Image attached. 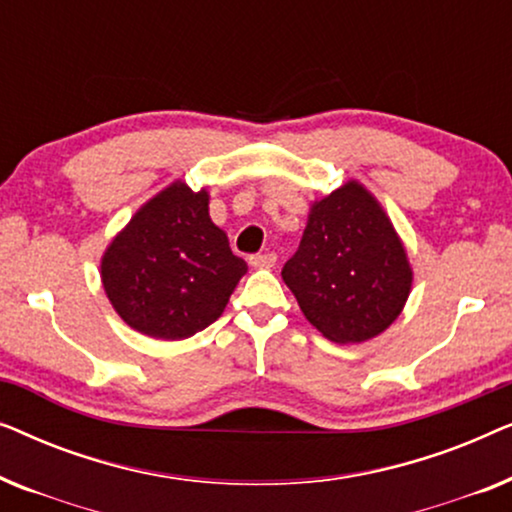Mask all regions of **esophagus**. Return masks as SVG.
I'll return each instance as SVG.
<instances>
[{
	"instance_id": "obj_1",
	"label": "esophagus",
	"mask_w": 512,
	"mask_h": 512,
	"mask_svg": "<svg viewBox=\"0 0 512 512\" xmlns=\"http://www.w3.org/2000/svg\"><path fill=\"white\" fill-rule=\"evenodd\" d=\"M277 256L275 254H254L249 256L251 268H275Z\"/></svg>"
}]
</instances>
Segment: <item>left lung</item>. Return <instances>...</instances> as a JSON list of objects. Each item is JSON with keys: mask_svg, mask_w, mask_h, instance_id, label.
<instances>
[{"mask_svg": "<svg viewBox=\"0 0 512 512\" xmlns=\"http://www.w3.org/2000/svg\"><path fill=\"white\" fill-rule=\"evenodd\" d=\"M282 279L324 338L354 345L398 319L412 291V265L384 207L349 179L312 202Z\"/></svg>", "mask_w": 512, "mask_h": 512, "instance_id": "8db88e82", "label": "left lung"}]
</instances>
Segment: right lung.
Listing matches in <instances>:
<instances>
[{
	"mask_svg": "<svg viewBox=\"0 0 512 512\" xmlns=\"http://www.w3.org/2000/svg\"><path fill=\"white\" fill-rule=\"evenodd\" d=\"M247 263L209 216V191L177 179L109 242L100 277L111 307L153 340H184L226 310Z\"/></svg>",
	"mask_w": 512,
	"mask_h": 512,
	"instance_id": "1",
	"label": "right lung"
}]
</instances>
